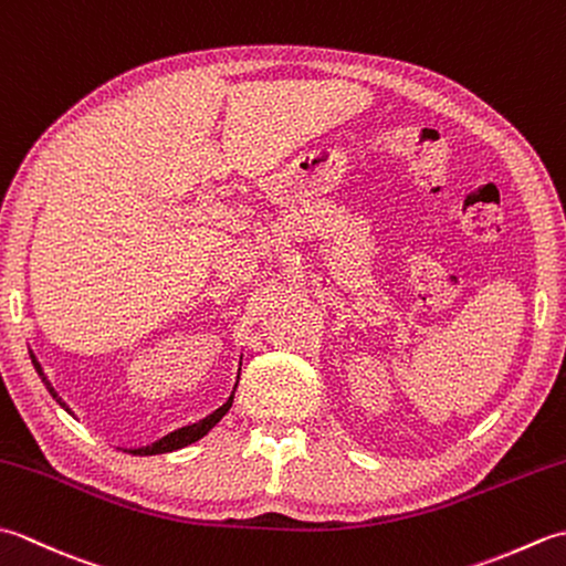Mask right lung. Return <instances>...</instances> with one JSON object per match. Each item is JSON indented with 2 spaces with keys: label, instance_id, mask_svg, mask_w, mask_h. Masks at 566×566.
Returning a JSON list of instances; mask_svg holds the SVG:
<instances>
[{
  "label": "right lung",
  "instance_id": "obj_1",
  "mask_svg": "<svg viewBox=\"0 0 566 566\" xmlns=\"http://www.w3.org/2000/svg\"><path fill=\"white\" fill-rule=\"evenodd\" d=\"M31 353V350H29ZM243 359V357H240ZM31 363H33V367H35V371H39V377H41V381L45 384V389L51 391V396L53 399L65 408V411L70 413V416H75L72 413V408L60 399V394L55 391V387L51 384V379H48V375L43 371V367H41V363L39 359H35V355L31 353ZM238 379H240V375H238ZM235 387H238V381H235ZM235 387H233V391H231V396H228V399L216 408L213 413H209L207 418H199L197 423H189V426H182V428H175L172 432H167V436H163V438H158L155 442H150V444H143V448H124V452H128V454H165V452H175V450H182V448H187V444H191V442H197V440H201L203 436H207V432L219 423V420L228 413V408H231V403H233V394H235Z\"/></svg>",
  "mask_w": 566,
  "mask_h": 566
}]
</instances>
